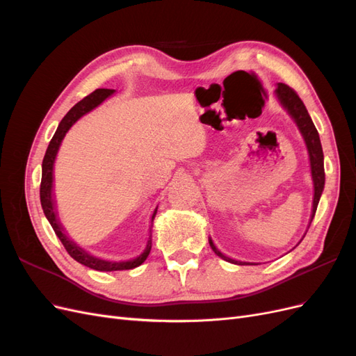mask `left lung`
Here are the masks:
<instances>
[{"label": "left lung", "instance_id": "1", "mask_svg": "<svg viewBox=\"0 0 356 356\" xmlns=\"http://www.w3.org/2000/svg\"><path fill=\"white\" fill-rule=\"evenodd\" d=\"M279 102L284 106V108L288 111V114L294 118V122L298 127L300 134L303 135L305 143L307 147V153H309V159H310V170H312V179H314V187H315V195H314V209H312V217H310V222L315 217V212L318 208V203L322 195V190H324L325 186V170H324V153H322V145H321V139L318 135L316 127L312 122V118L306 110V106L298 98V95L296 93L294 89H291L289 86L279 83L277 88L275 90ZM309 222V225H310ZM209 245L212 248V251L217 254L218 257H221L222 260L230 261L234 264H246V263H238L232 260V258L225 257L224 254H221L217 246L213 245V242L209 239Z\"/></svg>", "mask_w": 356, "mask_h": 356}]
</instances>
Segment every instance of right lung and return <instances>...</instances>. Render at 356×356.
<instances>
[{"mask_svg": "<svg viewBox=\"0 0 356 356\" xmlns=\"http://www.w3.org/2000/svg\"><path fill=\"white\" fill-rule=\"evenodd\" d=\"M114 90L111 89H96L90 95L86 96L80 102L75 104L72 108L67 113V115L62 118L55 135H53L51 141L47 147V152L44 154V159H42V174H41V186H40V200H41V207L42 211H44L46 218L49 220L50 225L55 230L56 236L62 245L65 246L67 252L74 258L75 261H79L83 266H88L93 270H99V272H114V270H131V268H135L138 266H141L152 251V233H149V238L147 239L145 246L139 251L136 255L127 257V258H118V260H108V258H101L92 255L77 243L74 242L70 236L67 234L63 225L60 224L58 218V212H56V203L55 199H53V166H55V159L59 152V147L62 139L65 138L67 132L71 129V126L79 120L80 117L84 114H88L92 111L96 106L101 105L108 96H111ZM157 213V208L154 209V213L152 217V221L154 220ZM152 232V230H149Z\"/></svg>", "mask_w": 356, "mask_h": 356, "instance_id": "1", "label": "right lung"}]
</instances>
